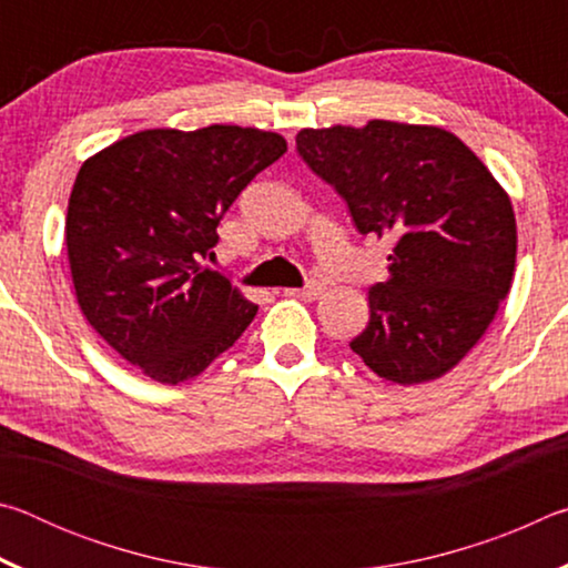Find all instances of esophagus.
Listing matches in <instances>:
<instances>
[{
  "mask_svg": "<svg viewBox=\"0 0 568 568\" xmlns=\"http://www.w3.org/2000/svg\"><path fill=\"white\" fill-rule=\"evenodd\" d=\"M325 293V285L323 283H307L305 287H285L283 295H291V297H305V301H313V297H321Z\"/></svg>",
  "mask_w": 568,
  "mask_h": 568,
  "instance_id": "1",
  "label": "esophagus"
}]
</instances>
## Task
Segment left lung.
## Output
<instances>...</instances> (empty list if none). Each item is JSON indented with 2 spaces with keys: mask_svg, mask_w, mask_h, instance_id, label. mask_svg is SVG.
<instances>
[{
  "mask_svg": "<svg viewBox=\"0 0 568 568\" xmlns=\"http://www.w3.org/2000/svg\"><path fill=\"white\" fill-rule=\"evenodd\" d=\"M363 235H390L388 281L368 291L353 353L383 381L418 386L454 371L511 291L516 215L508 192L454 132L371 120L297 132Z\"/></svg>",
  "mask_w": 568,
  "mask_h": 568,
  "instance_id": "8db88e82",
  "label": "left lung"
}]
</instances>
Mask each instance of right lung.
<instances>
[{"instance_id": "obj_1", "label": "right lung", "mask_w": 568, "mask_h": 568, "mask_svg": "<svg viewBox=\"0 0 568 568\" xmlns=\"http://www.w3.org/2000/svg\"><path fill=\"white\" fill-rule=\"evenodd\" d=\"M285 150L277 132L210 124L134 132L82 162L64 223L77 305L142 376L195 378L253 323L257 305L200 261Z\"/></svg>"}]
</instances>
